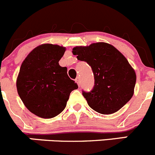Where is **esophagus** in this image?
Returning <instances> with one entry per match:
<instances>
[{
  "label": "esophagus",
  "instance_id": "esophagus-1",
  "mask_svg": "<svg viewBox=\"0 0 155 155\" xmlns=\"http://www.w3.org/2000/svg\"><path fill=\"white\" fill-rule=\"evenodd\" d=\"M75 81H76V83H77V84H78V85L80 87V78H79V77L76 78Z\"/></svg>",
  "mask_w": 155,
  "mask_h": 155
}]
</instances>
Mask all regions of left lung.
<instances>
[{
  "label": "left lung",
  "mask_w": 155,
  "mask_h": 155,
  "mask_svg": "<svg viewBox=\"0 0 155 155\" xmlns=\"http://www.w3.org/2000/svg\"><path fill=\"white\" fill-rule=\"evenodd\" d=\"M72 53L78 60L92 68L94 86L90 92L82 90L89 106L103 114L120 110L130 100L134 92L136 76L134 69L114 47L103 42L88 47H76Z\"/></svg>",
  "instance_id": "obj_1"
}]
</instances>
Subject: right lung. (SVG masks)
<instances>
[{"mask_svg":"<svg viewBox=\"0 0 155 155\" xmlns=\"http://www.w3.org/2000/svg\"><path fill=\"white\" fill-rule=\"evenodd\" d=\"M65 48L42 44L34 49L21 65L16 81L19 96L26 108L42 118H52L66 106L70 93L78 88L59 61Z\"/></svg>","mask_w":155,"mask_h":155,"instance_id":"obj_1","label":"right lung"}]
</instances>
